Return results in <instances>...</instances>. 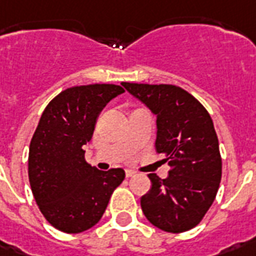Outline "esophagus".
<instances>
[{
	"mask_svg": "<svg viewBox=\"0 0 256 256\" xmlns=\"http://www.w3.org/2000/svg\"><path fill=\"white\" fill-rule=\"evenodd\" d=\"M134 174H136V172L132 171V170H126V178H130V176H134Z\"/></svg>",
	"mask_w": 256,
	"mask_h": 256,
	"instance_id": "1",
	"label": "esophagus"
}]
</instances>
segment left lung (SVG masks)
<instances>
[{
  "label": "left lung",
  "mask_w": 256,
  "mask_h": 256,
  "mask_svg": "<svg viewBox=\"0 0 256 256\" xmlns=\"http://www.w3.org/2000/svg\"><path fill=\"white\" fill-rule=\"evenodd\" d=\"M122 85L156 116V152L171 167L166 179L148 175L152 186L140 199L142 212L167 232L194 228L214 203L222 179L212 118L195 97L176 85Z\"/></svg>",
  "instance_id": "8db88e82"
}]
</instances>
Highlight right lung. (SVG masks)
<instances>
[{
  "label": "right lung",
  "mask_w": 256,
  "mask_h": 256,
  "mask_svg": "<svg viewBox=\"0 0 256 256\" xmlns=\"http://www.w3.org/2000/svg\"><path fill=\"white\" fill-rule=\"evenodd\" d=\"M120 85L72 86L46 106L29 146V182L40 211L54 228L78 234L98 223L112 192L126 178L122 168L98 171L85 162L101 110Z\"/></svg>",
  "instance_id": "1"
}]
</instances>
